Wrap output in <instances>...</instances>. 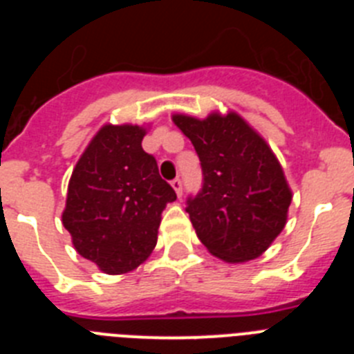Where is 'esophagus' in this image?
<instances>
[{
  "label": "esophagus",
  "instance_id": "34e87169",
  "mask_svg": "<svg viewBox=\"0 0 354 354\" xmlns=\"http://www.w3.org/2000/svg\"><path fill=\"white\" fill-rule=\"evenodd\" d=\"M171 187H174V189H175L177 196L183 195V183H180V179H174V180H171Z\"/></svg>",
  "mask_w": 354,
  "mask_h": 354
}]
</instances>
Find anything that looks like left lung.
I'll return each instance as SVG.
<instances>
[{
  "label": "left lung",
  "instance_id": "1",
  "mask_svg": "<svg viewBox=\"0 0 354 354\" xmlns=\"http://www.w3.org/2000/svg\"><path fill=\"white\" fill-rule=\"evenodd\" d=\"M171 120L192 140L204 174L186 207L202 245L230 264L261 257L286 227L292 200L271 147L236 111Z\"/></svg>",
  "mask_w": 354,
  "mask_h": 354
}]
</instances>
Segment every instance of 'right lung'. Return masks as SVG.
Masks as SVG:
<instances>
[{"mask_svg": "<svg viewBox=\"0 0 354 354\" xmlns=\"http://www.w3.org/2000/svg\"><path fill=\"white\" fill-rule=\"evenodd\" d=\"M145 134V126H102L68 180L62 223L81 257L108 274L129 273L149 259L161 212L177 198L142 149Z\"/></svg>", "mask_w": 354, "mask_h": 354, "instance_id": "right-lung-1", "label": "right lung"}]
</instances>
